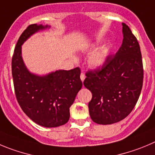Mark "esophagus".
I'll return each instance as SVG.
<instances>
[{"label":"esophagus","mask_w":155,"mask_h":155,"mask_svg":"<svg viewBox=\"0 0 155 155\" xmlns=\"http://www.w3.org/2000/svg\"><path fill=\"white\" fill-rule=\"evenodd\" d=\"M85 78H86V76H85L84 73H81V75H80V79H81V80L82 81V82H83V81H84Z\"/></svg>","instance_id":"1"}]
</instances>
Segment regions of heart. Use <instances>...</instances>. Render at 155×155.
I'll use <instances>...</instances> for the list:
<instances>
[{
	"instance_id": "heart-1",
	"label": "heart",
	"mask_w": 155,
	"mask_h": 155,
	"mask_svg": "<svg viewBox=\"0 0 155 155\" xmlns=\"http://www.w3.org/2000/svg\"><path fill=\"white\" fill-rule=\"evenodd\" d=\"M95 44H93L91 47V48L93 49L95 47ZM108 56V50L105 47H101L99 48L94 50L89 56L88 59V63L89 66L94 68L101 67L103 66L106 62Z\"/></svg>"
}]
</instances>
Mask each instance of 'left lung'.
<instances>
[{"instance_id":"8db88e82","label":"left lung","mask_w":155,"mask_h":155,"mask_svg":"<svg viewBox=\"0 0 155 155\" xmlns=\"http://www.w3.org/2000/svg\"><path fill=\"white\" fill-rule=\"evenodd\" d=\"M123 41L102 67L87 72L83 82L92 94L89 102L91 118L99 125H111L126 118L136 105L143 85L144 71L136 37L122 23Z\"/></svg>"}]
</instances>
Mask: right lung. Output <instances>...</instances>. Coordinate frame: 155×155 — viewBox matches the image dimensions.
<instances>
[{"label":"right lung","instance_id":"right-lung-1","mask_svg":"<svg viewBox=\"0 0 155 155\" xmlns=\"http://www.w3.org/2000/svg\"><path fill=\"white\" fill-rule=\"evenodd\" d=\"M50 26H28L19 38L12 57L15 95L24 113L37 125L54 128L69 119V108L82 86L80 69L56 70L45 76L30 73L22 57V45L29 37Z\"/></svg>","mask_w":155,"mask_h":155}]
</instances>
